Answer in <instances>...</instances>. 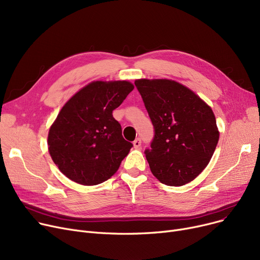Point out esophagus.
I'll return each instance as SVG.
<instances>
[{
  "label": "esophagus",
  "mask_w": 260,
  "mask_h": 260,
  "mask_svg": "<svg viewBox=\"0 0 260 260\" xmlns=\"http://www.w3.org/2000/svg\"><path fill=\"white\" fill-rule=\"evenodd\" d=\"M135 148H139L141 146V139L140 138H137L134 142H133Z\"/></svg>",
  "instance_id": "34e87169"
}]
</instances>
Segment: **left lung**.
Wrapping results in <instances>:
<instances>
[{"instance_id":"obj_1","label":"left lung","mask_w":260,"mask_h":260,"mask_svg":"<svg viewBox=\"0 0 260 260\" xmlns=\"http://www.w3.org/2000/svg\"><path fill=\"white\" fill-rule=\"evenodd\" d=\"M154 126L144 154L163 184L194 180L210 162L219 139L212 108L182 84L167 79L135 81Z\"/></svg>"}]
</instances>
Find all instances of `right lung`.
Instances as JSON below:
<instances>
[{
    "label": "right lung",
    "mask_w": 260,
    "mask_h": 260,
    "mask_svg": "<svg viewBox=\"0 0 260 260\" xmlns=\"http://www.w3.org/2000/svg\"><path fill=\"white\" fill-rule=\"evenodd\" d=\"M134 89L127 81H95L62 107L48 134V151L71 180L95 185L117 172L133 143L122 136L113 111Z\"/></svg>",
    "instance_id": "add662e5"
}]
</instances>
